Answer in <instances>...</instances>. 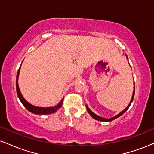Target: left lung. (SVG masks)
Masks as SVG:
<instances>
[{"mask_svg":"<svg viewBox=\"0 0 154 154\" xmlns=\"http://www.w3.org/2000/svg\"><path fill=\"white\" fill-rule=\"evenodd\" d=\"M127 58H128V56H127ZM134 95H135V85H134V91H133V93H132V96L131 100H130V104H129L128 106H127V108H125V109H124V110L122 111V112H120L119 114H117V115H116L115 116H114V117L110 118V119H106V118H103V117H101V116H99L96 115V114H94V113H93V111H92L91 109H90L87 106H86V108H87V110L88 111V113H89V114H90V115H91L92 117L93 118V119H96V120H98V121H101V122H111V121H112V120H114V119H116V118H118V117H119V116H120L121 115H122L124 113L126 112V111H128V109H129V107H130V104L132 103V100H133Z\"/></svg>","mask_w":154,"mask_h":154,"instance_id":"left-lung-1","label":"left lung"}]
</instances>
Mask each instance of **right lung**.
<instances>
[{
    "label": "right lung",
    "mask_w": 154,
    "mask_h": 154,
    "mask_svg": "<svg viewBox=\"0 0 154 154\" xmlns=\"http://www.w3.org/2000/svg\"><path fill=\"white\" fill-rule=\"evenodd\" d=\"M21 67V66H20ZM20 67H19L18 72H17V79H16V88H17V95H18L19 100L20 101L22 102V103L23 104L24 107L27 109L28 111H30V112L33 113L35 114H41V115H43V114H53V113L56 112L58 109H60L61 107V105L63 103V100L62 99L60 101V103L56 105V106L54 107H38V106H35L32 105L29 103H28L26 100L23 98L22 93H21L20 90H19V85H18V79H19V71H20Z\"/></svg>",
    "instance_id": "right-lung-1"
}]
</instances>
